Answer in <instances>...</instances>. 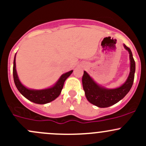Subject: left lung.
<instances>
[{
    "label": "left lung",
    "mask_w": 146,
    "mask_h": 146,
    "mask_svg": "<svg viewBox=\"0 0 146 146\" xmlns=\"http://www.w3.org/2000/svg\"><path fill=\"white\" fill-rule=\"evenodd\" d=\"M124 47L129 53L130 72L127 81L117 89H107L98 86L90 78L86 71L82 76V85L88 101L98 107H108L119 102L127 95L132 88L135 73V62L131 50L124 44Z\"/></svg>",
    "instance_id": "left-lung-1"
}]
</instances>
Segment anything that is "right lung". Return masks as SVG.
Wrapping results in <instances>:
<instances>
[{"label": "right lung", "instance_id": "obj_1", "mask_svg": "<svg viewBox=\"0 0 146 146\" xmlns=\"http://www.w3.org/2000/svg\"><path fill=\"white\" fill-rule=\"evenodd\" d=\"M15 57L14 60V66H13V77L14 84L17 86L19 92L26 98L27 99L30 101L35 102L36 104H46L52 101L57 98L60 96L63 89L64 83L68 77L70 76L73 70H70L69 72L64 73L61 76L58 82L55 84V86L50 89H44V90H31V89H27L19 81L18 76H17V70H16V62Z\"/></svg>", "mask_w": 146, "mask_h": 146}]
</instances>
